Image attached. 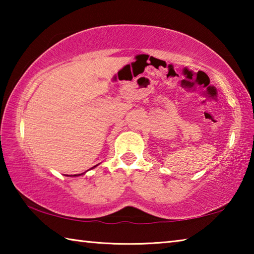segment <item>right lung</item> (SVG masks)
Returning <instances> with one entry per match:
<instances>
[{
  "label": "right lung",
  "mask_w": 254,
  "mask_h": 254,
  "mask_svg": "<svg viewBox=\"0 0 254 254\" xmlns=\"http://www.w3.org/2000/svg\"><path fill=\"white\" fill-rule=\"evenodd\" d=\"M96 166H97V165H96ZM96 166H94V167H93V168H95V167H96ZM84 174H85V173H84ZM84 174H78V175H74V176H72V177H76V176H80V175H84Z\"/></svg>",
  "instance_id": "1"
}]
</instances>
